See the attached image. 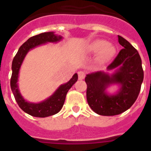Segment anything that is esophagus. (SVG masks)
<instances>
[{"instance_id": "esophagus-1", "label": "esophagus", "mask_w": 151, "mask_h": 151, "mask_svg": "<svg viewBox=\"0 0 151 151\" xmlns=\"http://www.w3.org/2000/svg\"><path fill=\"white\" fill-rule=\"evenodd\" d=\"M78 79L82 80V79H84V78H85V73H84V72L79 71L78 73Z\"/></svg>"}]
</instances>
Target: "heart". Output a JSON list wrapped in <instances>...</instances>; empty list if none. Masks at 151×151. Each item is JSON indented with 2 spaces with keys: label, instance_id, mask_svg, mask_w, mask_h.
Returning <instances> with one entry per match:
<instances>
[{
  "label": "heart",
  "instance_id": "1",
  "mask_svg": "<svg viewBox=\"0 0 151 151\" xmlns=\"http://www.w3.org/2000/svg\"><path fill=\"white\" fill-rule=\"evenodd\" d=\"M86 50L88 54H97V60L100 64L110 62L116 54V48L114 45L101 39L91 41L88 45Z\"/></svg>",
  "mask_w": 151,
  "mask_h": 151
}]
</instances>
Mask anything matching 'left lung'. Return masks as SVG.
Masks as SVG:
<instances>
[{
  "label": "left lung",
  "instance_id": "1",
  "mask_svg": "<svg viewBox=\"0 0 151 151\" xmlns=\"http://www.w3.org/2000/svg\"><path fill=\"white\" fill-rule=\"evenodd\" d=\"M123 48L106 70L86 75L88 104L91 110L101 116H115L123 113L135 102L144 79V71L138 52L127 40L118 35ZM117 84L119 90L110 95L106 90Z\"/></svg>",
  "mask_w": 151,
  "mask_h": 151
}]
</instances>
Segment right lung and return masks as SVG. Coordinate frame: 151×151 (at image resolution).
Masks as SVG:
<instances>
[{
	"label": "right lung",
	"mask_w": 151,
	"mask_h": 151,
	"mask_svg": "<svg viewBox=\"0 0 151 151\" xmlns=\"http://www.w3.org/2000/svg\"><path fill=\"white\" fill-rule=\"evenodd\" d=\"M63 39L61 35H57L54 32H43L32 36L19 48L12 63V76L10 87L19 107L29 115L35 117H47L59 113L63 106L68 91L78 80V74L75 73L69 82L60 85L51 96L40 103L29 102L24 99L18 86L19 69L28 52L32 49L46 43H57Z\"/></svg>",
	"instance_id": "add662e5"
}]
</instances>
